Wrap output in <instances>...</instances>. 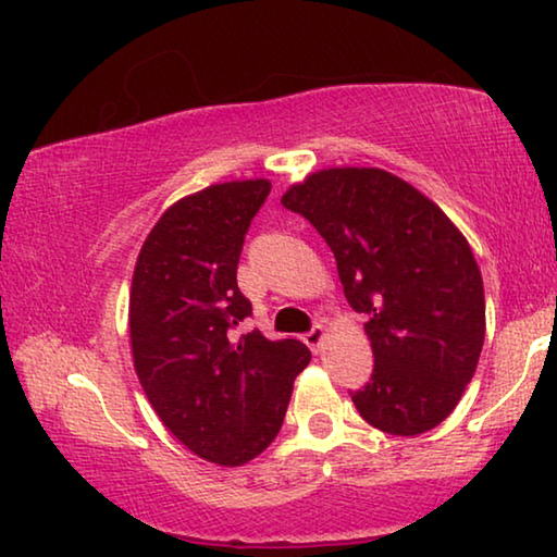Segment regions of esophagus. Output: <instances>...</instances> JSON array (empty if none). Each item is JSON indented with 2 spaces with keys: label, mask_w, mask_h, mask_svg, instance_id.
<instances>
[{
  "label": "esophagus",
  "mask_w": 557,
  "mask_h": 557,
  "mask_svg": "<svg viewBox=\"0 0 557 557\" xmlns=\"http://www.w3.org/2000/svg\"><path fill=\"white\" fill-rule=\"evenodd\" d=\"M324 338H326V329L322 324H317V326H312V332L305 334V344L312 348L314 354H319V348H322Z\"/></svg>",
  "instance_id": "esophagus-1"
}]
</instances>
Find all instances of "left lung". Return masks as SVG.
Masks as SVG:
<instances>
[{
  "label": "left lung",
  "instance_id": "8db88e82",
  "mask_svg": "<svg viewBox=\"0 0 557 557\" xmlns=\"http://www.w3.org/2000/svg\"><path fill=\"white\" fill-rule=\"evenodd\" d=\"M336 258L344 295L373 348V375L351 393L375 430L437 428L467 391L486 332L484 282L469 243L425 194L385 169H319L282 194Z\"/></svg>",
  "mask_w": 557,
  "mask_h": 557
}]
</instances>
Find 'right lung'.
Wrapping results in <instances>:
<instances>
[{
	"instance_id": "1",
	"label": "right lung",
	"mask_w": 557,
	"mask_h": 557,
	"mask_svg": "<svg viewBox=\"0 0 557 557\" xmlns=\"http://www.w3.org/2000/svg\"><path fill=\"white\" fill-rule=\"evenodd\" d=\"M270 186L245 178L178 199L149 231L132 275L129 342L147 400L182 445L221 467L270 447L312 358L297 338L231 334L252 314L235 270Z\"/></svg>"
}]
</instances>
